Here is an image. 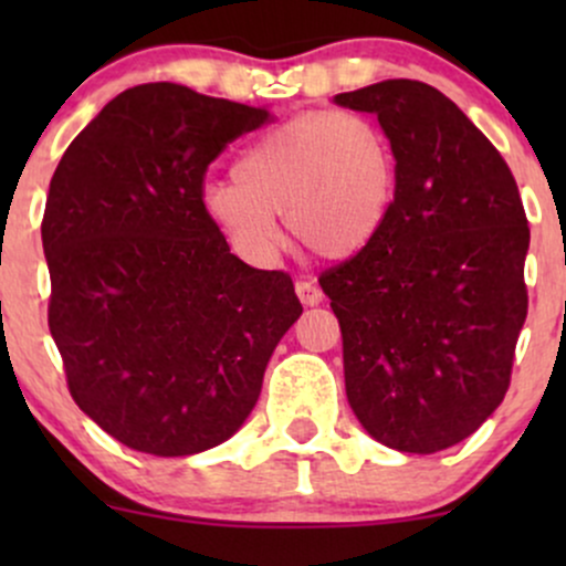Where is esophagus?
<instances>
[{"mask_svg": "<svg viewBox=\"0 0 566 566\" xmlns=\"http://www.w3.org/2000/svg\"><path fill=\"white\" fill-rule=\"evenodd\" d=\"M295 292L303 305H319L324 301V292L319 290V284L308 282V279H301V282L295 284Z\"/></svg>", "mask_w": 566, "mask_h": 566, "instance_id": "34e87169", "label": "esophagus"}]
</instances>
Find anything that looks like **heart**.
Segmentation results:
<instances>
[{"mask_svg": "<svg viewBox=\"0 0 566 566\" xmlns=\"http://www.w3.org/2000/svg\"><path fill=\"white\" fill-rule=\"evenodd\" d=\"M396 193V151L356 112H305L244 148L233 180L201 191L205 216L252 261L282 247L276 218L322 258H348L378 237Z\"/></svg>", "mask_w": 566, "mask_h": 566, "instance_id": "b5f03b06", "label": "heart"}]
</instances>
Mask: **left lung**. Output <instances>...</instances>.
Instances as JSON below:
<instances>
[{
  "label": "left lung",
  "mask_w": 566,
  "mask_h": 566,
  "mask_svg": "<svg viewBox=\"0 0 566 566\" xmlns=\"http://www.w3.org/2000/svg\"><path fill=\"white\" fill-rule=\"evenodd\" d=\"M335 103L378 116L396 151L380 233L319 276L348 405L391 450H447L509 391L527 319L522 197L497 148L431 84L386 80Z\"/></svg>",
  "instance_id": "obj_1"
}]
</instances>
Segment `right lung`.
Segmentation results:
<instances>
[{
	"label": "right lung",
	"mask_w": 566,
	"mask_h": 566,
	"mask_svg": "<svg viewBox=\"0 0 566 566\" xmlns=\"http://www.w3.org/2000/svg\"><path fill=\"white\" fill-rule=\"evenodd\" d=\"M271 114L151 82L119 93L50 180L48 324L69 391L116 441L157 458L218 447L261 396L303 305L201 210L207 167Z\"/></svg>",
	"instance_id": "add662e5"
}]
</instances>
